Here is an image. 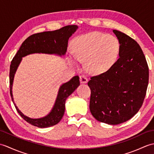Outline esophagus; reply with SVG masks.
<instances>
[{"label":"esophagus","instance_id":"1","mask_svg":"<svg viewBox=\"0 0 154 154\" xmlns=\"http://www.w3.org/2000/svg\"><path fill=\"white\" fill-rule=\"evenodd\" d=\"M79 77H80L81 83H87L88 82L87 78L85 76H84V75H81Z\"/></svg>","mask_w":154,"mask_h":154}]
</instances>
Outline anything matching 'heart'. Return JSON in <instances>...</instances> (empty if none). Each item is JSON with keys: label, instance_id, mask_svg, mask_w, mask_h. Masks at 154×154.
Instances as JSON below:
<instances>
[{"label": "heart", "instance_id": "heart-1", "mask_svg": "<svg viewBox=\"0 0 154 154\" xmlns=\"http://www.w3.org/2000/svg\"><path fill=\"white\" fill-rule=\"evenodd\" d=\"M120 53V44L113 35L92 32L78 36L73 42V56L68 61L78 66V61H85L89 73L99 75L105 73L116 63Z\"/></svg>", "mask_w": 154, "mask_h": 154}]
</instances>
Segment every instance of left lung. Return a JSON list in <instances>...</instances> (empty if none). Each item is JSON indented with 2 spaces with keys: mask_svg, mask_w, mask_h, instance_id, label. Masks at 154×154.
I'll return each mask as SVG.
<instances>
[{
  "mask_svg": "<svg viewBox=\"0 0 154 154\" xmlns=\"http://www.w3.org/2000/svg\"><path fill=\"white\" fill-rule=\"evenodd\" d=\"M120 44L119 60L105 73L91 78L89 109L95 119L110 125L123 123L141 108L149 69L141 48L128 35L113 30Z\"/></svg>",
  "mask_w": 154,
  "mask_h": 154,
  "instance_id": "left-lung-1",
  "label": "left lung"
}]
</instances>
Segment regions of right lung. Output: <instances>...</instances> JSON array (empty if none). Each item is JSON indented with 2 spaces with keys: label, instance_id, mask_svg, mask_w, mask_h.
<instances>
[{
  "label": "right lung",
  "instance_id": "add662e5",
  "mask_svg": "<svg viewBox=\"0 0 154 154\" xmlns=\"http://www.w3.org/2000/svg\"><path fill=\"white\" fill-rule=\"evenodd\" d=\"M77 25H69L54 31L44 32L29 36L22 44L19 50L11 61L10 67V93L12 100L16 110L27 122L38 128H47L54 126L61 120L65 109V100L67 97L79 86V77L75 76L68 82L60 86L57 96L51 112L48 115L40 119H31L24 115L20 110L14 101L12 95V85L16 71L23 57L32 54H55L59 56L65 55L67 49L68 40L72 34L77 30Z\"/></svg>",
  "mask_w": 154,
  "mask_h": 154
}]
</instances>
